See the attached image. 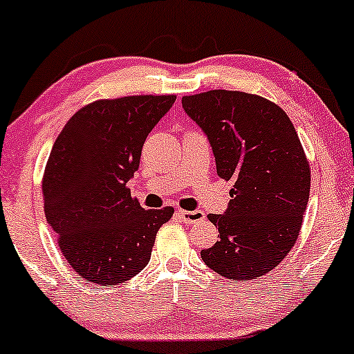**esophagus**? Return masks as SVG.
I'll return each instance as SVG.
<instances>
[{"mask_svg":"<svg viewBox=\"0 0 354 354\" xmlns=\"http://www.w3.org/2000/svg\"><path fill=\"white\" fill-rule=\"evenodd\" d=\"M178 216H180L181 221L186 223V225H194V223L205 219V213H203V211H200V209H196V211L178 209Z\"/></svg>","mask_w":354,"mask_h":354,"instance_id":"1","label":"esophagus"}]
</instances>
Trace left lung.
Wrapping results in <instances>:
<instances>
[{
	"label": "left lung",
	"mask_w": 354,
	"mask_h": 354,
	"mask_svg": "<svg viewBox=\"0 0 354 354\" xmlns=\"http://www.w3.org/2000/svg\"><path fill=\"white\" fill-rule=\"evenodd\" d=\"M208 135L218 176L233 180L225 214H209L216 245L201 251L214 273L251 281L274 270L298 239L311 169L293 123L278 104L245 91L183 96Z\"/></svg>",
	"instance_id": "8db88e82"
}]
</instances>
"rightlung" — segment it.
Masks as SVG:
<instances>
[{"label": "right lung", "instance_id": "add662e5", "mask_svg": "<svg viewBox=\"0 0 354 354\" xmlns=\"http://www.w3.org/2000/svg\"><path fill=\"white\" fill-rule=\"evenodd\" d=\"M174 95L98 100L61 129L43 174L44 213L66 261L95 284L124 283L151 258L156 233L173 206L145 209L128 181L154 124Z\"/></svg>", "mask_w": 354, "mask_h": 354}]
</instances>
